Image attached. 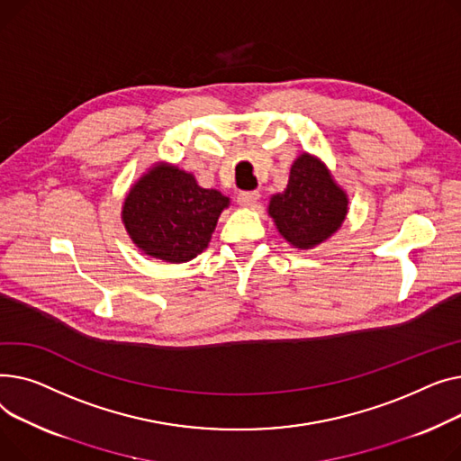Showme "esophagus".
I'll return each instance as SVG.
<instances>
[{"label":"esophagus","mask_w":461,"mask_h":461,"mask_svg":"<svg viewBox=\"0 0 461 461\" xmlns=\"http://www.w3.org/2000/svg\"><path fill=\"white\" fill-rule=\"evenodd\" d=\"M236 199H238V204H241V206H255L260 199V194L258 192H240Z\"/></svg>","instance_id":"esophagus-1"}]
</instances>
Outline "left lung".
<instances>
[{
	"label": "left lung",
	"mask_w": 461,
	"mask_h": 461,
	"mask_svg": "<svg viewBox=\"0 0 461 461\" xmlns=\"http://www.w3.org/2000/svg\"><path fill=\"white\" fill-rule=\"evenodd\" d=\"M267 213L288 243L311 249L340 229L348 213V195L326 164L303 152L290 167L285 192L269 199Z\"/></svg>",
	"instance_id": "left-lung-1"
}]
</instances>
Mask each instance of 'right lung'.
<instances>
[{"label": "right lung", "mask_w": 461, "mask_h": 461, "mask_svg": "<svg viewBox=\"0 0 461 461\" xmlns=\"http://www.w3.org/2000/svg\"><path fill=\"white\" fill-rule=\"evenodd\" d=\"M229 197L204 189L192 173L156 164L135 182L122 204V223L145 255L180 264L201 255Z\"/></svg>", "instance_id": "right-lung-1"}]
</instances>
